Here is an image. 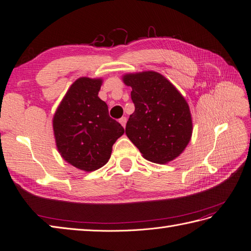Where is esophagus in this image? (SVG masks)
Segmentation results:
<instances>
[{
    "label": "esophagus",
    "mask_w": 251,
    "mask_h": 251,
    "mask_svg": "<svg viewBox=\"0 0 251 251\" xmlns=\"http://www.w3.org/2000/svg\"><path fill=\"white\" fill-rule=\"evenodd\" d=\"M119 123L121 124V126H123L124 127H126V117H121L119 119Z\"/></svg>",
    "instance_id": "esophagus-1"
}]
</instances>
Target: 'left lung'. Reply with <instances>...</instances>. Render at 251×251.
Returning a JSON list of instances; mask_svg holds the SVG:
<instances>
[{
    "label": "left lung",
    "instance_id": "left-lung-1",
    "mask_svg": "<svg viewBox=\"0 0 251 251\" xmlns=\"http://www.w3.org/2000/svg\"><path fill=\"white\" fill-rule=\"evenodd\" d=\"M132 88L135 111L130 115L126 134L142 156L155 163H168L184 151L192 137L189 107L163 75L154 71L126 74Z\"/></svg>",
    "mask_w": 251,
    "mask_h": 251
}]
</instances>
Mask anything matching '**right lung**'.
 Returning a JSON list of instances; mask_svg holds the SVG:
<instances>
[{"label":"right lung","mask_w":251,"mask_h":251,"mask_svg":"<svg viewBox=\"0 0 251 251\" xmlns=\"http://www.w3.org/2000/svg\"><path fill=\"white\" fill-rule=\"evenodd\" d=\"M102 79L80 77L68 90L53 117L56 147L65 160L92 172L109 161L112 147L125 128L109 115L98 97Z\"/></svg>","instance_id":"obj_1"}]
</instances>
